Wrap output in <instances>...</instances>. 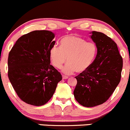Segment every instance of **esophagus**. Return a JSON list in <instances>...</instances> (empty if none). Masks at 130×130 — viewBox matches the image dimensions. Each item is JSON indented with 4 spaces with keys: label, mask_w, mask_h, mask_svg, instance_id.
Here are the masks:
<instances>
[{
    "label": "esophagus",
    "mask_w": 130,
    "mask_h": 130,
    "mask_svg": "<svg viewBox=\"0 0 130 130\" xmlns=\"http://www.w3.org/2000/svg\"><path fill=\"white\" fill-rule=\"evenodd\" d=\"M62 77H63V79H67L68 78H69V77L66 76V75H62Z\"/></svg>",
    "instance_id": "obj_1"
}]
</instances>
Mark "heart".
Masks as SVG:
<instances>
[{
	"label": "heart",
	"instance_id": "heart-1",
	"mask_svg": "<svg viewBox=\"0 0 130 130\" xmlns=\"http://www.w3.org/2000/svg\"><path fill=\"white\" fill-rule=\"evenodd\" d=\"M96 53L94 44L87 42L81 37L67 36L61 40L60 47L54 46L51 49L50 55L53 65L57 69L61 68L67 60L68 63L62 72L71 75L75 72H85L94 61Z\"/></svg>",
	"mask_w": 130,
	"mask_h": 130
}]
</instances>
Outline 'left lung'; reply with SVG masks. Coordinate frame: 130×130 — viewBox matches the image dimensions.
Listing matches in <instances>:
<instances>
[{"label":"left lung","mask_w":130,"mask_h":130,"mask_svg":"<svg viewBox=\"0 0 130 130\" xmlns=\"http://www.w3.org/2000/svg\"><path fill=\"white\" fill-rule=\"evenodd\" d=\"M91 34L96 56L85 72L75 77L77 83L74 91L75 100L86 107L101 105L109 99L120 82L123 69L116 43L102 32Z\"/></svg>","instance_id":"left-lung-1"}]
</instances>
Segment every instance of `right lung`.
<instances>
[{
	"mask_svg": "<svg viewBox=\"0 0 130 130\" xmlns=\"http://www.w3.org/2000/svg\"><path fill=\"white\" fill-rule=\"evenodd\" d=\"M55 36L48 30L31 31L20 37L9 54V79L20 99L26 104H46L62 79L50 64Z\"/></svg>",
	"mask_w": 130,
	"mask_h": 130,
	"instance_id": "add662e5",
	"label": "right lung"
}]
</instances>
